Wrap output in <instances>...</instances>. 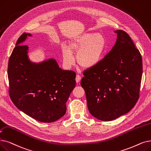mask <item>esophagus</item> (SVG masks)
<instances>
[{"label": "esophagus", "mask_w": 151, "mask_h": 151, "mask_svg": "<svg viewBox=\"0 0 151 151\" xmlns=\"http://www.w3.org/2000/svg\"><path fill=\"white\" fill-rule=\"evenodd\" d=\"M81 79V76L79 75H77L76 76V83H79Z\"/></svg>", "instance_id": "34e87169"}]
</instances>
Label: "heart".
<instances>
[{
	"label": "heart",
	"mask_w": 151,
	"mask_h": 151,
	"mask_svg": "<svg viewBox=\"0 0 151 151\" xmlns=\"http://www.w3.org/2000/svg\"><path fill=\"white\" fill-rule=\"evenodd\" d=\"M106 40L100 33L86 32L70 39L68 47H63L62 57L65 67L69 68L75 63L73 53H77V62L85 68L96 67L104 54Z\"/></svg>",
	"instance_id": "b5f03b06"
}]
</instances>
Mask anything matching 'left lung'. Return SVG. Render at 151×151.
<instances>
[{
  "instance_id": "8db88e82",
  "label": "left lung",
  "mask_w": 151,
  "mask_h": 151,
  "mask_svg": "<svg viewBox=\"0 0 151 151\" xmlns=\"http://www.w3.org/2000/svg\"><path fill=\"white\" fill-rule=\"evenodd\" d=\"M116 41L96 67L83 72L81 86L88 108L97 119L111 121L127 114L139 99L142 57L125 31H114Z\"/></svg>"
}]
</instances>
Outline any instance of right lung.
<instances>
[{"instance_id":"1","label":"right lung","mask_w":151,"mask_h":151,"mask_svg":"<svg viewBox=\"0 0 151 151\" xmlns=\"http://www.w3.org/2000/svg\"><path fill=\"white\" fill-rule=\"evenodd\" d=\"M30 33L18 38L8 65L9 95L15 106L37 121L52 123L62 117L66 103L76 86V73L61 69L54 58L36 63L22 45Z\"/></svg>"}]
</instances>
